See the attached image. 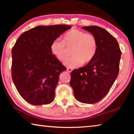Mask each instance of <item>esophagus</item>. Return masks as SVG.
<instances>
[{
	"mask_svg": "<svg viewBox=\"0 0 134 134\" xmlns=\"http://www.w3.org/2000/svg\"><path fill=\"white\" fill-rule=\"evenodd\" d=\"M72 69H71V68H67V71L69 72H71L72 71Z\"/></svg>",
	"mask_w": 134,
	"mask_h": 134,
	"instance_id": "34e87169",
	"label": "esophagus"
}]
</instances>
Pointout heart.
Masks as SVG:
<instances>
[{"label": "heart", "instance_id": "1", "mask_svg": "<svg viewBox=\"0 0 134 134\" xmlns=\"http://www.w3.org/2000/svg\"><path fill=\"white\" fill-rule=\"evenodd\" d=\"M52 54L61 62H64L71 49L72 56L65 62L70 68H76L92 62L96 55L97 43L95 36L78 29H71L65 34L63 41L57 39L51 43Z\"/></svg>", "mask_w": 134, "mask_h": 134}]
</instances>
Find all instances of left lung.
Returning a JSON list of instances; mask_svg holds the SVG:
<instances>
[{
    "mask_svg": "<svg viewBox=\"0 0 134 134\" xmlns=\"http://www.w3.org/2000/svg\"><path fill=\"white\" fill-rule=\"evenodd\" d=\"M96 38L97 49L91 62L71 72L70 85L81 103L93 104L105 97L117 78L121 51L114 37L97 26H83Z\"/></svg>",
    "mask_w": 134,
    "mask_h": 134,
    "instance_id": "1",
    "label": "left lung"
}]
</instances>
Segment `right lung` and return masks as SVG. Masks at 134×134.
I'll return each instance as SVG.
<instances>
[{"mask_svg":"<svg viewBox=\"0 0 134 134\" xmlns=\"http://www.w3.org/2000/svg\"><path fill=\"white\" fill-rule=\"evenodd\" d=\"M70 25L38 26L19 36L12 49V78L18 93L32 105L54 100L61 72L66 67L52 54L51 44Z\"/></svg>","mask_w":134,"mask_h":134,"instance_id":"obj_1","label":"right lung"}]
</instances>
